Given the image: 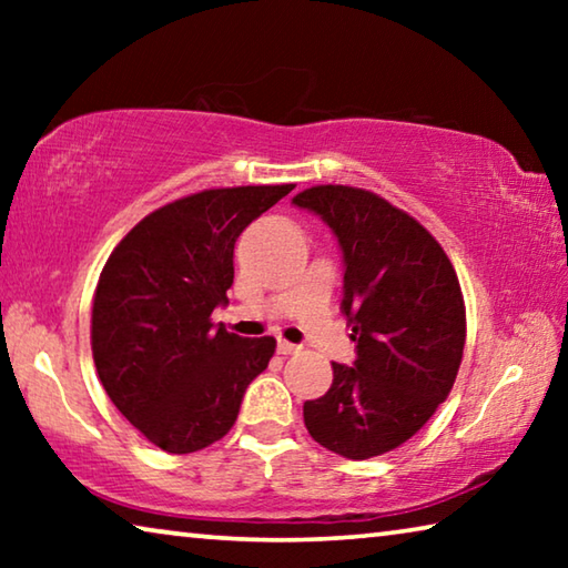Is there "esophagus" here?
<instances>
[{
    "instance_id": "esophagus-1",
    "label": "esophagus",
    "mask_w": 568,
    "mask_h": 568,
    "mask_svg": "<svg viewBox=\"0 0 568 568\" xmlns=\"http://www.w3.org/2000/svg\"><path fill=\"white\" fill-rule=\"evenodd\" d=\"M297 351H301V345H293L287 341H277V353H281V355H295Z\"/></svg>"
}]
</instances>
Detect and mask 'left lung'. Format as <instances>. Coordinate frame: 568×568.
Listing matches in <instances>:
<instances>
[{
	"label": "left lung",
	"instance_id": "8db88e82",
	"mask_svg": "<svg viewBox=\"0 0 568 568\" xmlns=\"http://www.w3.org/2000/svg\"><path fill=\"white\" fill-rule=\"evenodd\" d=\"M343 250V313L353 368L333 363L325 396L305 400L307 434L333 454L365 460L406 444L454 388L466 345L458 275L416 217L371 190L315 185L293 197Z\"/></svg>",
	"mask_w": 568,
	"mask_h": 568
}]
</instances>
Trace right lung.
Returning <instances> with one entry per match:
<instances>
[{"label":"right lung","instance_id":"right-lung-1","mask_svg":"<svg viewBox=\"0 0 568 568\" xmlns=\"http://www.w3.org/2000/svg\"><path fill=\"white\" fill-rule=\"evenodd\" d=\"M293 185L215 187L142 217L100 273L92 358L110 400L150 444L195 454L223 438L275 338H240L210 315L227 303L235 240Z\"/></svg>","mask_w":568,"mask_h":568}]
</instances>
